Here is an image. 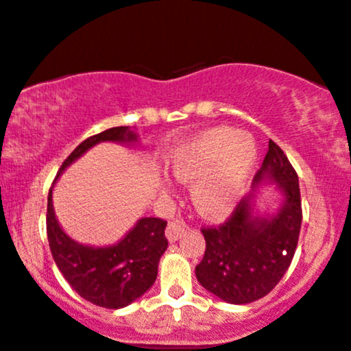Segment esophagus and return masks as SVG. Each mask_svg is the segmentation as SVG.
<instances>
[{"label":"esophagus","instance_id":"1","mask_svg":"<svg viewBox=\"0 0 351 351\" xmlns=\"http://www.w3.org/2000/svg\"><path fill=\"white\" fill-rule=\"evenodd\" d=\"M185 233V223L182 220H172L171 223L167 225L166 234H167V240L169 241H177L179 238H182Z\"/></svg>","mask_w":351,"mask_h":351}]
</instances>
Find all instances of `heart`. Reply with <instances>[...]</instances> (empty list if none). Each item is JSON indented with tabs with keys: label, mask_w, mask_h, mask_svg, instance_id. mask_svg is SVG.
Here are the masks:
<instances>
[{
	"label": "heart",
	"mask_w": 351,
	"mask_h": 351,
	"mask_svg": "<svg viewBox=\"0 0 351 351\" xmlns=\"http://www.w3.org/2000/svg\"><path fill=\"white\" fill-rule=\"evenodd\" d=\"M256 144L233 128H213L180 144L169 158L176 179L192 185V199L207 217H221L240 199L256 164Z\"/></svg>",
	"instance_id": "1"
}]
</instances>
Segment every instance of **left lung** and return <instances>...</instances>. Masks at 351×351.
Returning <instances> with one entry per match:
<instances>
[{
  "mask_svg": "<svg viewBox=\"0 0 351 351\" xmlns=\"http://www.w3.org/2000/svg\"><path fill=\"white\" fill-rule=\"evenodd\" d=\"M265 180L274 182L283 193L276 216L254 213V199ZM300 223L299 177L281 147L269 141L250 195L243 197L225 223L202 228L207 248L195 267L197 279L208 292L230 304H250L265 298L291 266Z\"/></svg>",
  "mask_w": 351,
  "mask_h": 351,
  "instance_id": "left-lung-1",
  "label": "left lung"
}]
</instances>
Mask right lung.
Returning a JSON list of instances; mask_svg holds the SVG:
<instances>
[{
  "instance_id": "1",
  "label": "right lung",
  "mask_w": 351,
  "mask_h": 351,
  "mask_svg": "<svg viewBox=\"0 0 351 351\" xmlns=\"http://www.w3.org/2000/svg\"><path fill=\"white\" fill-rule=\"evenodd\" d=\"M105 141L136 143L138 136L130 126L110 128L103 133L90 136L64 160L59 176L90 147ZM166 225L167 221L160 218L146 217L138 220L125 238L114 245H80L60 228L53 213L52 187L49 191L47 240L53 261L72 289L98 307L121 308L130 306L154 284L159 259L167 250V238L164 234Z\"/></svg>"
}]
</instances>
